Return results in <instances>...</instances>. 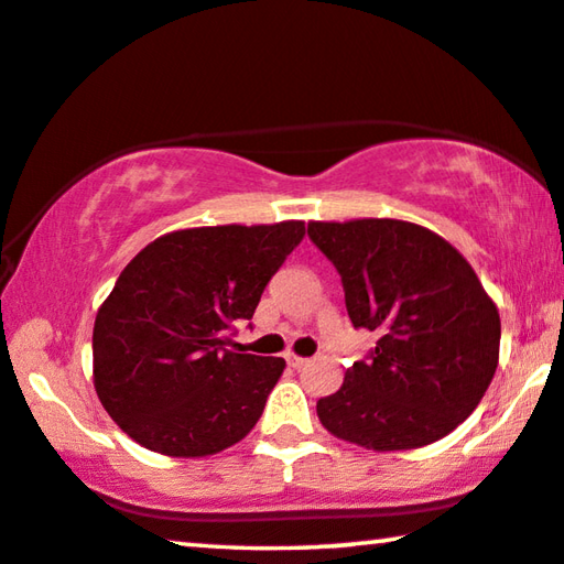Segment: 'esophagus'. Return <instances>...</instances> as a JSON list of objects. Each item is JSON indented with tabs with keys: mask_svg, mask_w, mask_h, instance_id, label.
Instances as JSON below:
<instances>
[{
	"mask_svg": "<svg viewBox=\"0 0 564 564\" xmlns=\"http://www.w3.org/2000/svg\"><path fill=\"white\" fill-rule=\"evenodd\" d=\"M285 361H289V366H293V369H303V366L308 364V359H303V356H296V354H285Z\"/></svg>",
	"mask_w": 564,
	"mask_h": 564,
	"instance_id": "34e87169",
	"label": "esophagus"
}]
</instances>
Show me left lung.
I'll list each match as a JSON object with an SVG mask.
<instances>
[{
  "label": "left lung",
  "instance_id": "1",
  "mask_svg": "<svg viewBox=\"0 0 564 564\" xmlns=\"http://www.w3.org/2000/svg\"><path fill=\"white\" fill-rule=\"evenodd\" d=\"M308 236L341 275L351 324L379 336L341 389L318 399L321 424L371 452L419 449L454 432L499 364V311L475 268L409 220H311Z\"/></svg>",
  "mask_w": 564,
  "mask_h": 564
}]
</instances>
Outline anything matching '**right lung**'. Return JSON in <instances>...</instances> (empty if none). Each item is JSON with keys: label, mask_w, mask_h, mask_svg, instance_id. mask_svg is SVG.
I'll return each mask as SVG.
<instances>
[{"label": "right lung", "mask_w": 564, "mask_h": 564, "mask_svg": "<svg viewBox=\"0 0 564 564\" xmlns=\"http://www.w3.org/2000/svg\"><path fill=\"white\" fill-rule=\"evenodd\" d=\"M303 220L173 230L124 265L93 328L97 399L130 440L200 459L238 444L263 414L283 359L226 348L253 316Z\"/></svg>", "instance_id": "right-lung-1"}]
</instances>
